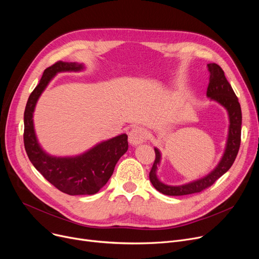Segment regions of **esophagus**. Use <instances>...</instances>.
Masks as SVG:
<instances>
[{"mask_svg": "<svg viewBox=\"0 0 259 259\" xmlns=\"http://www.w3.org/2000/svg\"><path fill=\"white\" fill-rule=\"evenodd\" d=\"M148 138L147 130L143 127H134L129 132V143L133 146L143 144Z\"/></svg>", "mask_w": 259, "mask_h": 259, "instance_id": "34e87169", "label": "esophagus"}]
</instances>
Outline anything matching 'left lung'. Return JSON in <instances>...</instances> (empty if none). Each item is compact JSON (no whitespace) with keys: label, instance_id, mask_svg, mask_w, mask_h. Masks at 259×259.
Segmentation results:
<instances>
[{"label":"left lung","instance_id":"1","mask_svg":"<svg viewBox=\"0 0 259 259\" xmlns=\"http://www.w3.org/2000/svg\"><path fill=\"white\" fill-rule=\"evenodd\" d=\"M207 66L210 72L207 97L210 98L212 101H215L224 106L229 114L230 125L225 153L221 161L219 162V165L216 166L213 171L206 175L205 178L182 186H169L162 184L156 176L157 166L160 162V152L158 151L157 148H154L155 160L153 162L150 173H149V178H150V182L152 183L153 187L162 194L170 196H181L203 191L205 189L212 186L231 168L237 156L241 137L240 104L232 87H231L230 83L227 80L225 72L222 68L215 63L208 64Z\"/></svg>","mask_w":259,"mask_h":259}]
</instances>
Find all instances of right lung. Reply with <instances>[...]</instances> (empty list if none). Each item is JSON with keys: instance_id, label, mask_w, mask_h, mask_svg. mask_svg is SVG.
<instances>
[{"instance_id": "right-lung-1", "label": "right lung", "mask_w": 259, "mask_h": 259, "mask_svg": "<svg viewBox=\"0 0 259 259\" xmlns=\"http://www.w3.org/2000/svg\"><path fill=\"white\" fill-rule=\"evenodd\" d=\"M81 64L57 62L46 68L38 85L29 95L24 112V146L34 168L60 191L69 195L98 193L114 171L118 159L128 150L127 134L102 142L87 152L74 157L47 154L37 143L33 127V111L40 94L57 73L79 71Z\"/></svg>"}]
</instances>
